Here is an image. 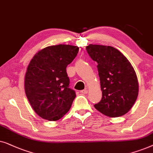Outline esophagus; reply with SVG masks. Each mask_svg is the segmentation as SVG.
<instances>
[{
    "label": "esophagus",
    "instance_id": "34e87169",
    "mask_svg": "<svg viewBox=\"0 0 153 153\" xmlns=\"http://www.w3.org/2000/svg\"><path fill=\"white\" fill-rule=\"evenodd\" d=\"M80 92L82 93V94H87V93H88V90H87V89H84V90H82V91H81Z\"/></svg>",
    "mask_w": 153,
    "mask_h": 153
}]
</instances>
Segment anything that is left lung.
Here are the masks:
<instances>
[{
    "instance_id": "8db88e82",
    "label": "left lung",
    "mask_w": 153,
    "mask_h": 153,
    "mask_svg": "<svg viewBox=\"0 0 153 153\" xmlns=\"http://www.w3.org/2000/svg\"><path fill=\"white\" fill-rule=\"evenodd\" d=\"M91 59L97 62L102 98L94 105L97 111L111 117L127 113L137 99L138 82L133 66L117 49L90 44L86 47Z\"/></svg>"
}]
</instances>
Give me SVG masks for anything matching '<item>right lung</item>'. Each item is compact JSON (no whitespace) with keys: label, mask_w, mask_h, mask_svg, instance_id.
<instances>
[{"label":"right lung","mask_w":153,"mask_h":153,"mask_svg":"<svg viewBox=\"0 0 153 153\" xmlns=\"http://www.w3.org/2000/svg\"><path fill=\"white\" fill-rule=\"evenodd\" d=\"M78 51V47L70 45L49 46L30 62L24 88L30 105L40 117L56 121L70 110L76 95L69 88L66 67Z\"/></svg>","instance_id":"1"}]
</instances>
